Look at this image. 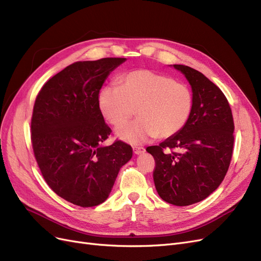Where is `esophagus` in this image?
<instances>
[{
	"mask_svg": "<svg viewBox=\"0 0 261 261\" xmlns=\"http://www.w3.org/2000/svg\"><path fill=\"white\" fill-rule=\"evenodd\" d=\"M133 151L135 154H141L145 152V148L144 147H133Z\"/></svg>",
	"mask_w": 261,
	"mask_h": 261,
	"instance_id": "obj_1",
	"label": "esophagus"
}]
</instances>
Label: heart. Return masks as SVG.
Wrapping results in <instances>:
<instances>
[{
  "instance_id": "b5f03b06",
  "label": "heart",
  "mask_w": 261,
  "mask_h": 261,
  "mask_svg": "<svg viewBox=\"0 0 261 261\" xmlns=\"http://www.w3.org/2000/svg\"><path fill=\"white\" fill-rule=\"evenodd\" d=\"M193 93L185 84L149 69L133 70L109 85L99 94V107L106 120L120 126L135 113L136 121L121 126L116 136L132 145L150 138L174 136L193 111Z\"/></svg>"
}]
</instances>
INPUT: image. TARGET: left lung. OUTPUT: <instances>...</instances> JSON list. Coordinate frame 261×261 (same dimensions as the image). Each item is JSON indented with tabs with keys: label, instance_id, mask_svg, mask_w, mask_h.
<instances>
[{
	"label": "left lung",
	"instance_id": "obj_1",
	"mask_svg": "<svg viewBox=\"0 0 261 261\" xmlns=\"http://www.w3.org/2000/svg\"><path fill=\"white\" fill-rule=\"evenodd\" d=\"M173 67L192 87L193 111L174 136L146 150L154 158L159 196L174 206H189L207 198L222 183L232 159L234 122L218 86L192 67Z\"/></svg>",
	"mask_w": 261,
	"mask_h": 261
}]
</instances>
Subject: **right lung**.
<instances>
[{
  "mask_svg": "<svg viewBox=\"0 0 261 261\" xmlns=\"http://www.w3.org/2000/svg\"><path fill=\"white\" fill-rule=\"evenodd\" d=\"M123 58L80 61L46 82L36 98L31 141L37 163L52 191L84 208L107 200L118 171L133 156L111 134L99 107V92Z\"/></svg>",
  "mask_w": 261,
  "mask_h": 261,
  "instance_id": "right-lung-1",
  "label": "right lung"
}]
</instances>
